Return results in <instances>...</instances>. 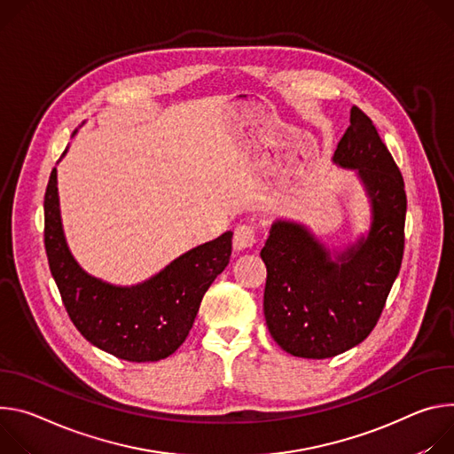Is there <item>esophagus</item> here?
<instances>
[{"label": "esophagus", "mask_w": 454, "mask_h": 454, "mask_svg": "<svg viewBox=\"0 0 454 454\" xmlns=\"http://www.w3.org/2000/svg\"><path fill=\"white\" fill-rule=\"evenodd\" d=\"M258 232L260 231H258V227L254 223H239L234 229V238H232L234 248L236 250H243V248L253 247L258 241Z\"/></svg>", "instance_id": "1"}]
</instances>
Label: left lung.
<instances>
[{"label":"left lung","instance_id":"1","mask_svg":"<svg viewBox=\"0 0 454 454\" xmlns=\"http://www.w3.org/2000/svg\"><path fill=\"white\" fill-rule=\"evenodd\" d=\"M333 160L356 169L373 207L366 239L337 263L303 227L276 222L262 248L267 265L263 310L270 335L290 356L328 359L375 328L404 256V178L372 119L351 108Z\"/></svg>","mask_w":454,"mask_h":454}]
</instances>
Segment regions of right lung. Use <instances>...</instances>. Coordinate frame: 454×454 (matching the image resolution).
<instances>
[{
	"instance_id": "obj_1",
	"label": "right lung",
	"mask_w": 454,
	"mask_h": 454,
	"mask_svg": "<svg viewBox=\"0 0 454 454\" xmlns=\"http://www.w3.org/2000/svg\"><path fill=\"white\" fill-rule=\"evenodd\" d=\"M232 232L200 245L159 276L133 288L88 276L67 247L58 200V173L44 191V250L70 321L93 346L129 363L169 357L187 339L201 297L229 265Z\"/></svg>"
}]
</instances>
